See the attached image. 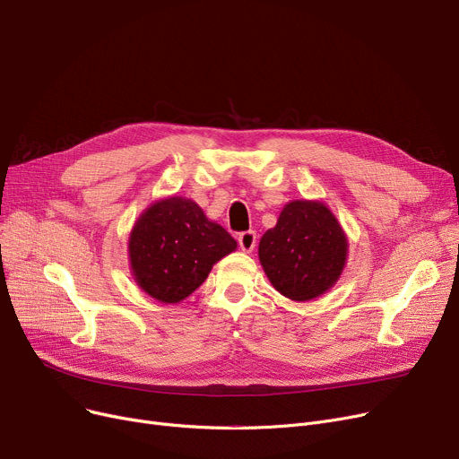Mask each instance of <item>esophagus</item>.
Returning <instances> with one entry per match:
<instances>
[{"instance_id": "34e87169", "label": "esophagus", "mask_w": 459, "mask_h": 459, "mask_svg": "<svg viewBox=\"0 0 459 459\" xmlns=\"http://www.w3.org/2000/svg\"><path fill=\"white\" fill-rule=\"evenodd\" d=\"M255 240H257V235L254 230H248V231H242L238 235V247L242 252H252L255 248Z\"/></svg>"}]
</instances>
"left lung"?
Returning <instances> with one entry per match:
<instances>
[{"instance_id":"8db88e82","label":"left lung","mask_w":459,"mask_h":459,"mask_svg":"<svg viewBox=\"0 0 459 459\" xmlns=\"http://www.w3.org/2000/svg\"><path fill=\"white\" fill-rule=\"evenodd\" d=\"M259 261L287 299L313 300L341 276L346 237L325 204L296 200L283 207L278 224L261 237Z\"/></svg>"}]
</instances>
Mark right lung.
Returning <instances> with one entry per match:
<instances>
[{"label": "right lung", "mask_w": 459, "mask_h": 459, "mask_svg": "<svg viewBox=\"0 0 459 459\" xmlns=\"http://www.w3.org/2000/svg\"><path fill=\"white\" fill-rule=\"evenodd\" d=\"M237 248L235 238L185 198H167L144 211L129 238L137 283L152 299L176 304L196 290L212 264Z\"/></svg>", "instance_id": "obj_1"}]
</instances>
